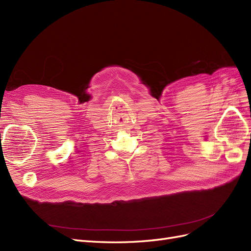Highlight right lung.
<instances>
[{
	"mask_svg": "<svg viewBox=\"0 0 251 251\" xmlns=\"http://www.w3.org/2000/svg\"><path fill=\"white\" fill-rule=\"evenodd\" d=\"M0 135H1V133H0Z\"/></svg>",
	"mask_w": 251,
	"mask_h": 251,
	"instance_id": "right-lung-1",
	"label": "right lung"
}]
</instances>
